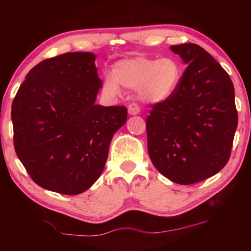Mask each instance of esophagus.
Here are the masks:
<instances>
[{"instance_id": "1", "label": "esophagus", "mask_w": 251, "mask_h": 251, "mask_svg": "<svg viewBox=\"0 0 251 251\" xmlns=\"http://www.w3.org/2000/svg\"><path fill=\"white\" fill-rule=\"evenodd\" d=\"M141 112V108L136 103H130L128 105V114L129 115H137V114Z\"/></svg>"}]
</instances>
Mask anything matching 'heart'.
Listing matches in <instances>:
<instances>
[{"label":"heart","mask_w":251,"mask_h":251,"mask_svg":"<svg viewBox=\"0 0 251 251\" xmlns=\"http://www.w3.org/2000/svg\"><path fill=\"white\" fill-rule=\"evenodd\" d=\"M184 77L180 62L175 57L151 58L136 56L118 61L112 74L105 76L103 91L116 96L123 86L136 91L138 100L157 105L167 101L175 94Z\"/></svg>","instance_id":"1"}]
</instances>
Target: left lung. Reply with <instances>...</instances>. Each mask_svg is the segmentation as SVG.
Here are the masks:
<instances>
[{
    "instance_id": "left-lung-1",
    "label": "left lung",
    "mask_w": 251,
    "mask_h": 251,
    "mask_svg": "<svg viewBox=\"0 0 251 251\" xmlns=\"http://www.w3.org/2000/svg\"><path fill=\"white\" fill-rule=\"evenodd\" d=\"M187 69L171 99L146 118L147 148L161 175L180 185L226 166L238 125L235 88L217 61L197 44L173 45Z\"/></svg>"
}]
</instances>
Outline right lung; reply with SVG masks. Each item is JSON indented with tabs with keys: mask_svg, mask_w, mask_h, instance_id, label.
<instances>
[{
	"mask_svg": "<svg viewBox=\"0 0 251 251\" xmlns=\"http://www.w3.org/2000/svg\"><path fill=\"white\" fill-rule=\"evenodd\" d=\"M101 80L95 55L65 53L28 72L12 104L14 148L34 182L77 195L99 179L125 106L96 105Z\"/></svg>",
	"mask_w": 251,
	"mask_h": 251,
	"instance_id": "1",
	"label": "right lung"
}]
</instances>
